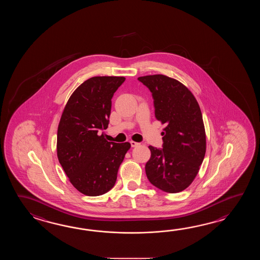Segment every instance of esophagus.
Here are the masks:
<instances>
[{
  "mask_svg": "<svg viewBox=\"0 0 260 260\" xmlns=\"http://www.w3.org/2000/svg\"><path fill=\"white\" fill-rule=\"evenodd\" d=\"M130 145H131V147H133V148H135V147H138V146H139L140 144L138 143V142H136V141H130Z\"/></svg>",
  "mask_w": 260,
  "mask_h": 260,
  "instance_id": "obj_1",
  "label": "esophagus"
}]
</instances>
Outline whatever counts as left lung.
I'll list each match as a JSON object with an SVG mask.
<instances>
[{"instance_id": "1", "label": "left lung", "mask_w": 260, "mask_h": 260, "mask_svg": "<svg viewBox=\"0 0 260 260\" xmlns=\"http://www.w3.org/2000/svg\"><path fill=\"white\" fill-rule=\"evenodd\" d=\"M138 80L151 93L155 117L166 124L162 148L149 147L151 156L145 166L146 175L162 191H182L193 181L205 158V125L199 104L175 79L157 74Z\"/></svg>"}]
</instances>
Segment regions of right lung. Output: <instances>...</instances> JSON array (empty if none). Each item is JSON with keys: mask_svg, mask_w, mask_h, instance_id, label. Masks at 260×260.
<instances>
[{"mask_svg": "<svg viewBox=\"0 0 260 260\" xmlns=\"http://www.w3.org/2000/svg\"><path fill=\"white\" fill-rule=\"evenodd\" d=\"M124 81L116 76L90 78L73 92L61 116L57 158L72 185L87 196H100L114 187L131 147L100 136L110 122L111 99Z\"/></svg>", "mask_w": 260, "mask_h": 260, "instance_id": "right-lung-1", "label": "right lung"}]
</instances>
